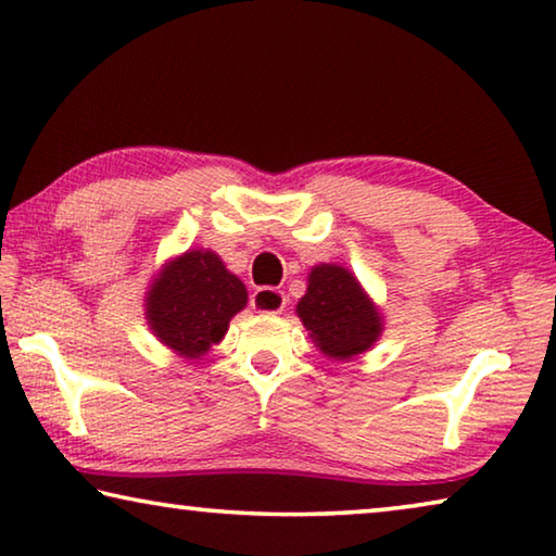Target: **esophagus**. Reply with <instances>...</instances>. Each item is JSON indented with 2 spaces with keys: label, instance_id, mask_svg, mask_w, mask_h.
<instances>
[{
  "label": "esophagus",
  "instance_id": "esophagus-1",
  "mask_svg": "<svg viewBox=\"0 0 556 556\" xmlns=\"http://www.w3.org/2000/svg\"><path fill=\"white\" fill-rule=\"evenodd\" d=\"M251 307L261 315L283 313L286 293H283V290H276V288H258L256 293L251 295Z\"/></svg>",
  "mask_w": 556,
  "mask_h": 556
}]
</instances>
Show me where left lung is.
<instances>
[{
	"label": "left lung",
	"instance_id": "left-lung-1",
	"mask_svg": "<svg viewBox=\"0 0 556 556\" xmlns=\"http://www.w3.org/2000/svg\"><path fill=\"white\" fill-rule=\"evenodd\" d=\"M295 313L327 359L359 357L384 332V317L367 290L340 263H320L307 273V290Z\"/></svg>",
	"mask_w": 556,
	"mask_h": 556
}]
</instances>
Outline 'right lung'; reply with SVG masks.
<instances>
[{"label": "right lung", "instance_id": "add662e5", "mask_svg": "<svg viewBox=\"0 0 556 556\" xmlns=\"http://www.w3.org/2000/svg\"><path fill=\"white\" fill-rule=\"evenodd\" d=\"M249 303L243 280L212 249H189L162 263L144 293V320L167 350L202 359L224 340L229 323Z\"/></svg>", "mask_w": 556, "mask_h": 556}]
</instances>
